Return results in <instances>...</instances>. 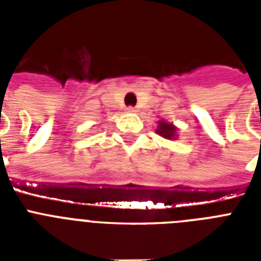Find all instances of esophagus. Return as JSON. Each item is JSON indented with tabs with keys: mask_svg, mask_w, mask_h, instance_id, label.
Instances as JSON below:
<instances>
[{
	"mask_svg": "<svg viewBox=\"0 0 261 261\" xmlns=\"http://www.w3.org/2000/svg\"><path fill=\"white\" fill-rule=\"evenodd\" d=\"M126 112H128V114H135V112H137V108H134V107H127Z\"/></svg>",
	"mask_w": 261,
	"mask_h": 261,
	"instance_id": "esophagus-1",
	"label": "esophagus"
}]
</instances>
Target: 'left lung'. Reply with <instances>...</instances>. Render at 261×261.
Instances as JSON below:
<instances>
[{"label": "left lung", "instance_id": "1", "mask_svg": "<svg viewBox=\"0 0 261 261\" xmlns=\"http://www.w3.org/2000/svg\"><path fill=\"white\" fill-rule=\"evenodd\" d=\"M177 127L172 124V123L167 122V120H159V126L155 128V133L163 137L165 139H169V141H174V139L178 138L177 135Z\"/></svg>", "mask_w": 261, "mask_h": 261}]
</instances>
